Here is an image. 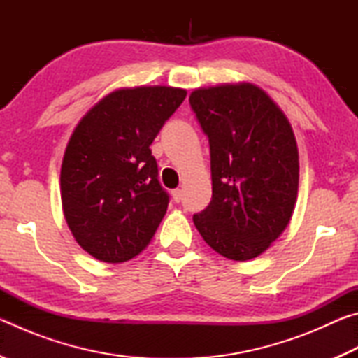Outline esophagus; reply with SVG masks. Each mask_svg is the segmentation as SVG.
I'll list each match as a JSON object with an SVG mask.
<instances>
[{
  "instance_id": "obj_1",
  "label": "esophagus",
  "mask_w": 358,
  "mask_h": 358,
  "mask_svg": "<svg viewBox=\"0 0 358 358\" xmlns=\"http://www.w3.org/2000/svg\"><path fill=\"white\" fill-rule=\"evenodd\" d=\"M172 197L175 202H180L181 199H183V189H180V187H177V189L172 191Z\"/></svg>"
}]
</instances>
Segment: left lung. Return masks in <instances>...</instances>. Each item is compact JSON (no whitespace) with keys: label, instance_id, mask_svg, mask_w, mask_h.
Returning <instances> with one entry per match:
<instances>
[{"label":"left lung","instance_id":"obj_1","mask_svg":"<svg viewBox=\"0 0 358 358\" xmlns=\"http://www.w3.org/2000/svg\"><path fill=\"white\" fill-rule=\"evenodd\" d=\"M192 112L210 143L211 202L192 216L221 256L250 260L280 237L299 191V150L286 115L251 83L199 88Z\"/></svg>","mask_w":358,"mask_h":358}]
</instances>
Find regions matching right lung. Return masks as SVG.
Masks as SVG:
<instances>
[{
	"label": "right lung",
	"instance_id": "obj_1",
	"mask_svg": "<svg viewBox=\"0 0 358 358\" xmlns=\"http://www.w3.org/2000/svg\"><path fill=\"white\" fill-rule=\"evenodd\" d=\"M185 98L172 87L117 90L72 132L59 177L64 217L77 243L102 262L141 254L164 217L169 194L150 145Z\"/></svg>",
	"mask_w": 358,
	"mask_h": 358
}]
</instances>
